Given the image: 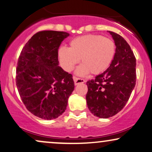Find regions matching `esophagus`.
I'll use <instances>...</instances> for the list:
<instances>
[{"instance_id": "obj_1", "label": "esophagus", "mask_w": 152, "mask_h": 152, "mask_svg": "<svg viewBox=\"0 0 152 152\" xmlns=\"http://www.w3.org/2000/svg\"><path fill=\"white\" fill-rule=\"evenodd\" d=\"M73 79H74V84L76 85V86L79 83H85L84 79H83V78H77V77H76V76H74V77H73Z\"/></svg>"}]
</instances>
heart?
I'll return each mask as SVG.
<instances>
[{"instance_id": "obj_1", "label": "heart", "mask_w": 152, "mask_h": 152, "mask_svg": "<svg viewBox=\"0 0 152 152\" xmlns=\"http://www.w3.org/2000/svg\"><path fill=\"white\" fill-rule=\"evenodd\" d=\"M115 53V45L112 39L102 35H86L72 39L69 48H60L58 57L66 72H71L80 59L82 65L78 69V74L90 72L99 75L108 68Z\"/></svg>"}]
</instances>
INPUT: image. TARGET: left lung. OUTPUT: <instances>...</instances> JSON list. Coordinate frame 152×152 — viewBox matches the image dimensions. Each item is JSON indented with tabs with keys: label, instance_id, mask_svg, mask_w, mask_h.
I'll use <instances>...</instances> for the list:
<instances>
[{
	"label": "left lung",
	"instance_id": "obj_1",
	"mask_svg": "<svg viewBox=\"0 0 152 152\" xmlns=\"http://www.w3.org/2000/svg\"><path fill=\"white\" fill-rule=\"evenodd\" d=\"M109 32L116 46L113 61L104 73L86 83L87 105L99 118H108L122 110L136 82V60L130 46L121 35Z\"/></svg>",
	"mask_w": 152,
	"mask_h": 152
}]
</instances>
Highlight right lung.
<instances>
[{"label": "right lung", "mask_w": 152, "mask_h": 152, "mask_svg": "<svg viewBox=\"0 0 152 152\" xmlns=\"http://www.w3.org/2000/svg\"><path fill=\"white\" fill-rule=\"evenodd\" d=\"M69 34L43 30L25 44L18 59L16 84L28 110L44 120H53L66 108L74 90L72 75L58 66V48Z\"/></svg>", "instance_id": "1"}]
</instances>
